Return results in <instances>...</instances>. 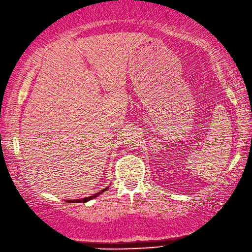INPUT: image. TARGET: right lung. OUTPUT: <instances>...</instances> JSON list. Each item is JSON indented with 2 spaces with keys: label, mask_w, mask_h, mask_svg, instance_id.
I'll list each match as a JSON object with an SVG mask.
<instances>
[{
  "label": "right lung",
  "mask_w": 252,
  "mask_h": 252,
  "mask_svg": "<svg viewBox=\"0 0 252 252\" xmlns=\"http://www.w3.org/2000/svg\"><path fill=\"white\" fill-rule=\"evenodd\" d=\"M107 188H109V187H105L104 189H102L101 191L96 192V193H94V194H92V196H90V197H86V198H81V199H75V200H66V201H67V202H70V203H81V202H88V201H90V200L94 199V198H96V197H99L100 194H101L102 192H104Z\"/></svg>",
  "instance_id": "right-lung-1"
}]
</instances>
